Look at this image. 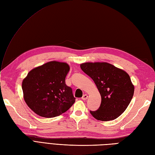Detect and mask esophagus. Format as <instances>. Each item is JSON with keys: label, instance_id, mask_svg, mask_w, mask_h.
<instances>
[{"label": "esophagus", "instance_id": "34e87169", "mask_svg": "<svg viewBox=\"0 0 155 155\" xmlns=\"http://www.w3.org/2000/svg\"><path fill=\"white\" fill-rule=\"evenodd\" d=\"M87 98H88V96H87V95H86V94H85V95H83V97H82V98L81 99H83V100H87Z\"/></svg>", "mask_w": 155, "mask_h": 155}]
</instances>
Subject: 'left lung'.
<instances>
[{
    "instance_id": "8db88e82",
    "label": "left lung",
    "mask_w": 155,
    "mask_h": 155,
    "mask_svg": "<svg viewBox=\"0 0 155 155\" xmlns=\"http://www.w3.org/2000/svg\"><path fill=\"white\" fill-rule=\"evenodd\" d=\"M81 70L95 82L101 96L98 110L90 111L98 120L110 121L118 118L130 104L134 86L125 71L107 62H86Z\"/></svg>"
}]
</instances>
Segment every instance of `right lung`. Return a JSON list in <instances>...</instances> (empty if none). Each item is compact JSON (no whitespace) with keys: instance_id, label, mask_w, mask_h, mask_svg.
Instances as JSON below:
<instances>
[{"instance_id":"1","label":"right lung","mask_w":155,"mask_h":155,"mask_svg":"<svg viewBox=\"0 0 155 155\" xmlns=\"http://www.w3.org/2000/svg\"><path fill=\"white\" fill-rule=\"evenodd\" d=\"M70 66L51 61L28 73L22 82L28 106L40 116L53 118L66 112L75 103L72 89L65 82Z\"/></svg>"}]
</instances>
